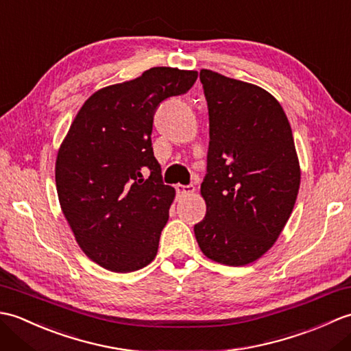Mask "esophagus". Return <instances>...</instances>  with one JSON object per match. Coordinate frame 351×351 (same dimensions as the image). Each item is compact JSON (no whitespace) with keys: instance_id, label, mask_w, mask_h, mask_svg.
Here are the masks:
<instances>
[{"instance_id":"34e87169","label":"esophagus","mask_w":351,"mask_h":351,"mask_svg":"<svg viewBox=\"0 0 351 351\" xmlns=\"http://www.w3.org/2000/svg\"><path fill=\"white\" fill-rule=\"evenodd\" d=\"M176 191L180 196H189L195 193V187L193 185H176Z\"/></svg>"}]
</instances>
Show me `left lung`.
<instances>
[{"mask_svg": "<svg viewBox=\"0 0 351 351\" xmlns=\"http://www.w3.org/2000/svg\"><path fill=\"white\" fill-rule=\"evenodd\" d=\"M210 113L206 215L195 235L206 258L241 267L273 247L300 189V164L282 106L263 87L200 71Z\"/></svg>", "mask_w": 351, "mask_h": 351, "instance_id": "1", "label": "left lung"}]
</instances>
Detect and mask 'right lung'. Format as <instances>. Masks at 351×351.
<instances>
[{"instance_id": "add662e5", "label": "right lung", "mask_w": 351, "mask_h": 351, "mask_svg": "<svg viewBox=\"0 0 351 351\" xmlns=\"http://www.w3.org/2000/svg\"><path fill=\"white\" fill-rule=\"evenodd\" d=\"M196 78V71L152 68L99 88L58 147L62 211L81 250L110 271H136L156 256L176 193L162 184L154 156V113L164 99L190 90Z\"/></svg>"}]
</instances>
